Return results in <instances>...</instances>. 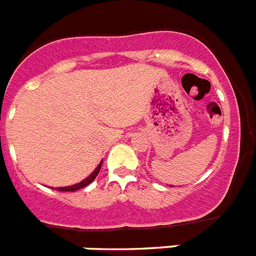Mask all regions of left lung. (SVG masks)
I'll list each match as a JSON object with an SVG mask.
<instances>
[{
    "label": "left lung",
    "mask_w": 256,
    "mask_h": 256,
    "mask_svg": "<svg viewBox=\"0 0 256 256\" xmlns=\"http://www.w3.org/2000/svg\"><path fill=\"white\" fill-rule=\"evenodd\" d=\"M172 187H173V186H172Z\"/></svg>",
    "instance_id": "obj_1"
}]
</instances>
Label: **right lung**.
Instances as JSON below:
<instances>
[{
    "label": "right lung",
    "mask_w": 256,
    "mask_h": 256,
    "mask_svg": "<svg viewBox=\"0 0 256 256\" xmlns=\"http://www.w3.org/2000/svg\"><path fill=\"white\" fill-rule=\"evenodd\" d=\"M101 165H102V162L97 165V168L94 169V170L92 172V173L90 174L87 178H84V180H80V182L76 183V184H73V186H66V187H58V191L74 192V191H76V190H80V188H83V187L88 186V184H90L91 182H94V178L97 177V174H98V172H100V169H101Z\"/></svg>",
    "instance_id": "obj_1"
}]
</instances>
